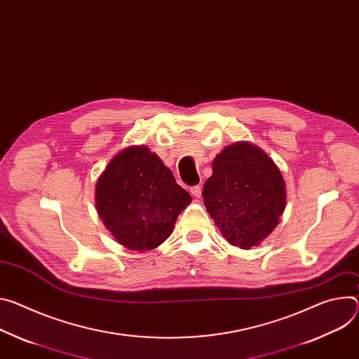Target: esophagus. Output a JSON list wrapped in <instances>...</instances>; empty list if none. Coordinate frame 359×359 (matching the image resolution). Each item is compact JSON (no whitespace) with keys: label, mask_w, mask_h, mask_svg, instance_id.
<instances>
[{"label":"esophagus","mask_w":359,"mask_h":359,"mask_svg":"<svg viewBox=\"0 0 359 359\" xmlns=\"http://www.w3.org/2000/svg\"><path fill=\"white\" fill-rule=\"evenodd\" d=\"M190 193L193 194L194 198H201L202 196V186H191L190 187Z\"/></svg>","instance_id":"esophagus-1"}]
</instances>
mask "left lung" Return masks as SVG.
Here are the masks:
<instances>
[{"instance_id":"left-lung-1","label":"left lung","mask_w":359,"mask_h":359,"mask_svg":"<svg viewBox=\"0 0 359 359\" xmlns=\"http://www.w3.org/2000/svg\"><path fill=\"white\" fill-rule=\"evenodd\" d=\"M213 175L205 182V206L223 238L250 249L279 223L286 189L273 160L257 146L236 142L213 160Z\"/></svg>"}]
</instances>
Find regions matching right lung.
Wrapping results in <instances>:
<instances>
[{
    "mask_svg": "<svg viewBox=\"0 0 359 359\" xmlns=\"http://www.w3.org/2000/svg\"><path fill=\"white\" fill-rule=\"evenodd\" d=\"M190 202L172 170L146 146H130L116 154L95 184L99 216L130 250H151L165 242Z\"/></svg>",
    "mask_w": 359,
    "mask_h": 359,
    "instance_id": "1",
    "label": "right lung"
}]
</instances>
